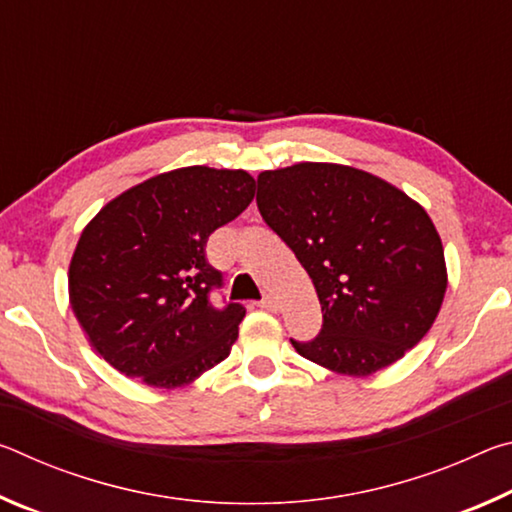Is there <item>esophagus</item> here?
Wrapping results in <instances>:
<instances>
[{
  "mask_svg": "<svg viewBox=\"0 0 512 512\" xmlns=\"http://www.w3.org/2000/svg\"><path fill=\"white\" fill-rule=\"evenodd\" d=\"M257 305L262 307V309H268V311H275V309H277V302H275V298H273V296H264L262 300L257 302Z\"/></svg>",
  "mask_w": 512,
  "mask_h": 512,
  "instance_id": "obj_1",
  "label": "esophagus"
}]
</instances>
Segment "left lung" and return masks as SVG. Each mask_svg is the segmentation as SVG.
<instances>
[{"instance_id": "1", "label": "left lung", "mask_w": 512, "mask_h": 512, "mask_svg": "<svg viewBox=\"0 0 512 512\" xmlns=\"http://www.w3.org/2000/svg\"><path fill=\"white\" fill-rule=\"evenodd\" d=\"M257 207L314 282L323 327L302 357L343 375L391 366L429 332L447 289L429 214L372 173L300 162L257 178Z\"/></svg>"}]
</instances>
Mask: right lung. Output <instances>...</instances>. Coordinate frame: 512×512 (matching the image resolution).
Wrapping results in <instances>:
<instances>
[{
	"instance_id": "right-lung-1",
	"label": "right lung",
	"mask_w": 512,
	"mask_h": 512,
	"mask_svg": "<svg viewBox=\"0 0 512 512\" xmlns=\"http://www.w3.org/2000/svg\"><path fill=\"white\" fill-rule=\"evenodd\" d=\"M253 196L246 171L185 167L128 189L88 223L69 264V302L112 368L176 388L228 357L246 309L212 302L223 273L205 246Z\"/></svg>"
}]
</instances>
